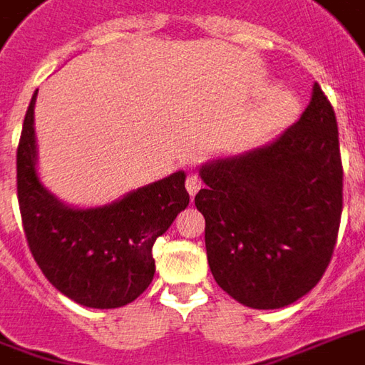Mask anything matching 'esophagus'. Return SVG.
<instances>
[{
    "instance_id": "esophagus-1",
    "label": "esophagus",
    "mask_w": 365,
    "mask_h": 365,
    "mask_svg": "<svg viewBox=\"0 0 365 365\" xmlns=\"http://www.w3.org/2000/svg\"><path fill=\"white\" fill-rule=\"evenodd\" d=\"M185 187H187V192L190 195H195L200 192V187H202V180H200V175L197 173H187V178H185Z\"/></svg>"
}]
</instances>
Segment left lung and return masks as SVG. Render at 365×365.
I'll use <instances>...</instances> for the list:
<instances>
[{"instance_id":"obj_1","label":"left lung","mask_w":365,"mask_h":365,"mask_svg":"<svg viewBox=\"0 0 365 365\" xmlns=\"http://www.w3.org/2000/svg\"><path fill=\"white\" fill-rule=\"evenodd\" d=\"M210 270L252 309L295 303L331 260L344 207L337 120L319 84L293 127L262 149L200 171Z\"/></svg>"}]
</instances>
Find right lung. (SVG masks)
<instances>
[{"instance_id": "obj_1", "label": "right lung", "mask_w": 365, "mask_h": 365, "mask_svg": "<svg viewBox=\"0 0 365 365\" xmlns=\"http://www.w3.org/2000/svg\"><path fill=\"white\" fill-rule=\"evenodd\" d=\"M34 93L18 145V202L26 240L62 295L93 309L123 307L153 281V245L190 204L185 173L145 185L105 207L74 210L36 173Z\"/></svg>"}]
</instances>
